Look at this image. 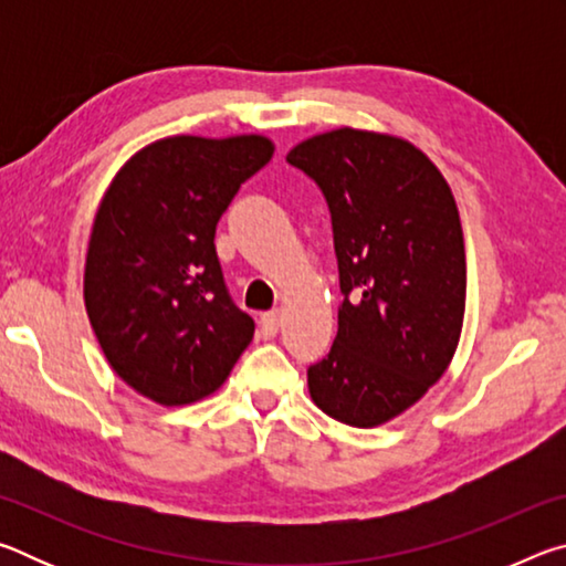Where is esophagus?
Wrapping results in <instances>:
<instances>
[{
	"mask_svg": "<svg viewBox=\"0 0 566 566\" xmlns=\"http://www.w3.org/2000/svg\"><path fill=\"white\" fill-rule=\"evenodd\" d=\"M280 324H282L280 312H266V314H262V319H260V334L264 339H272L274 334L280 332Z\"/></svg>",
	"mask_w": 566,
	"mask_h": 566,
	"instance_id": "1",
	"label": "esophagus"
}]
</instances>
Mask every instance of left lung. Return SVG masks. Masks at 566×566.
<instances>
[{
  "mask_svg": "<svg viewBox=\"0 0 566 566\" xmlns=\"http://www.w3.org/2000/svg\"><path fill=\"white\" fill-rule=\"evenodd\" d=\"M286 161L327 197L339 262V327L306 371L310 397L349 427L387 424L452 364L464 324L467 256L452 189L411 142L339 127Z\"/></svg>",
  "mask_w": 566,
  "mask_h": 566,
  "instance_id": "left-lung-1",
  "label": "left lung"
}]
</instances>
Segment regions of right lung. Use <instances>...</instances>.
I'll return each instance as SVG.
<instances>
[{
  "label": "right lung",
  "mask_w": 566,
  "mask_h": 566,
  "mask_svg": "<svg viewBox=\"0 0 566 566\" xmlns=\"http://www.w3.org/2000/svg\"><path fill=\"white\" fill-rule=\"evenodd\" d=\"M272 155L264 134H175L134 151L104 191L84 306L114 375L161 407L214 395L254 337L229 302L214 232Z\"/></svg>",
  "instance_id": "add662e5"
}]
</instances>
